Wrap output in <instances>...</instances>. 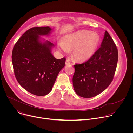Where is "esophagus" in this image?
<instances>
[{
	"label": "esophagus",
	"mask_w": 133,
	"mask_h": 133,
	"mask_svg": "<svg viewBox=\"0 0 133 133\" xmlns=\"http://www.w3.org/2000/svg\"><path fill=\"white\" fill-rule=\"evenodd\" d=\"M65 64H66V65H70V62L69 61V60L67 59V60L66 61V63H65Z\"/></svg>",
	"instance_id": "1"
}]
</instances>
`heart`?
<instances>
[{
    "label": "heart",
    "mask_w": 133,
    "mask_h": 133,
    "mask_svg": "<svg viewBox=\"0 0 133 133\" xmlns=\"http://www.w3.org/2000/svg\"><path fill=\"white\" fill-rule=\"evenodd\" d=\"M101 37L96 32L81 30L66 35L58 44L59 49L65 53L72 49L73 57L78 62H85L94 55L99 44Z\"/></svg>",
    "instance_id": "obj_1"
}]
</instances>
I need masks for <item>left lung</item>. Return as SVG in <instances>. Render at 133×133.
Masks as SVG:
<instances>
[{
    "label": "left lung",
    "mask_w": 133,
    "mask_h": 133,
    "mask_svg": "<svg viewBox=\"0 0 133 133\" xmlns=\"http://www.w3.org/2000/svg\"><path fill=\"white\" fill-rule=\"evenodd\" d=\"M118 58L117 47L105 31L101 47L94 55L86 62L74 65L72 84L76 93L91 98L103 92L113 79Z\"/></svg>",
    "instance_id": "left-lung-1"
}]
</instances>
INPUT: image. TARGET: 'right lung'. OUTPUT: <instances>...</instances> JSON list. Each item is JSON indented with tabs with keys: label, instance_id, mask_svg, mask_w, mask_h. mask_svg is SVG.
<instances>
[{
	"label": "right lung",
	"instance_id": "obj_1",
	"mask_svg": "<svg viewBox=\"0 0 133 133\" xmlns=\"http://www.w3.org/2000/svg\"><path fill=\"white\" fill-rule=\"evenodd\" d=\"M49 27H36L27 30L18 40L12 52L16 78L25 89L36 96L49 94L66 58L57 59L51 52L54 44L44 43L40 36L49 35Z\"/></svg>",
	"mask_w": 133,
	"mask_h": 133
}]
</instances>
